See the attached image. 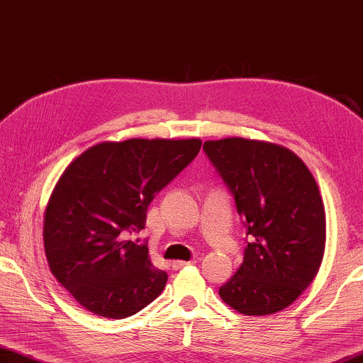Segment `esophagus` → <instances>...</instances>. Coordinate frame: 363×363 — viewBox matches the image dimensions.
Instances as JSON below:
<instances>
[{"mask_svg":"<svg viewBox=\"0 0 363 363\" xmlns=\"http://www.w3.org/2000/svg\"><path fill=\"white\" fill-rule=\"evenodd\" d=\"M191 264H196V261H174L172 262V267H174L176 270H179L186 266H191Z\"/></svg>","mask_w":363,"mask_h":363,"instance_id":"1","label":"esophagus"}]
</instances>
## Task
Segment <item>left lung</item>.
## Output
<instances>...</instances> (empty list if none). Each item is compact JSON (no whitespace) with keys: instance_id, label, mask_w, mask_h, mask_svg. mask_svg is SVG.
<instances>
[{"instance_id":"left-lung-1","label":"left lung","mask_w":363,"mask_h":363,"mask_svg":"<svg viewBox=\"0 0 363 363\" xmlns=\"http://www.w3.org/2000/svg\"><path fill=\"white\" fill-rule=\"evenodd\" d=\"M203 150L235 196L250 242L241 267L220 289L241 315L285 310L310 286L326 247V212L308 166L282 145L241 137Z\"/></svg>"}]
</instances>
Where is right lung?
<instances>
[{
  "label": "right lung",
  "mask_w": 363,
  "mask_h": 363,
  "mask_svg": "<svg viewBox=\"0 0 363 363\" xmlns=\"http://www.w3.org/2000/svg\"><path fill=\"white\" fill-rule=\"evenodd\" d=\"M200 147V138L102 142L67 166L47 202L43 246L50 272L81 306L122 320L163 291L167 274L122 233L145 228L155 194Z\"/></svg>",
  "instance_id": "add662e5"
}]
</instances>
